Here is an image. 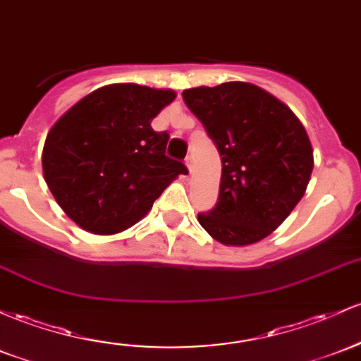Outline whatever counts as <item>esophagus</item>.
<instances>
[{
    "label": "esophagus",
    "mask_w": 361,
    "mask_h": 361,
    "mask_svg": "<svg viewBox=\"0 0 361 361\" xmlns=\"http://www.w3.org/2000/svg\"><path fill=\"white\" fill-rule=\"evenodd\" d=\"M185 166H187L188 171L192 173V169H193V157H192V156H188L187 159H185Z\"/></svg>",
    "instance_id": "34e87169"
}]
</instances>
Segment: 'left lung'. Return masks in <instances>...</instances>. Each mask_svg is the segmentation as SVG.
Returning a JSON list of instances; mask_svg holds the SVG:
<instances>
[{
	"label": "left lung",
	"instance_id": "8db88e82",
	"mask_svg": "<svg viewBox=\"0 0 361 361\" xmlns=\"http://www.w3.org/2000/svg\"><path fill=\"white\" fill-rule=\"evenodd\" d=\"M223 161L219 199L199 223L228 247H247L283 224L310 181L314 149L284 102L248 82L183 90Z\"/></svg>",
	"mask_w": 361,
	"mask_h": 361
}]
</instances>
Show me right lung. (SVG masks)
<instances>
[{
  "label": "right lung",
  "instance_id": "obj_1",
  "mask_svg": "<svg viewBox=\"0 0 361 361\" xmlns=\"http://www.w3.org/2000/svg\"><path fill=\"white\" fill-rule=\"evenodd\" d=\"M171 89L111 84L87 94L51 126L42 173L63 212L85 231L116 235L152 209L183 162L166 156L169 135L150 123Z\"/></svg>",
  "mask_w": 361,
  "mask_h": 361
}]
</instances>
